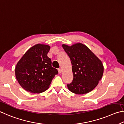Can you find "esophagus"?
<instances>
[{"label": "esophagus", "instance_id": "1", "mask_svg": "<svg viewBox=\"0 0 124 124\" xmlns=\"http://www.w3.org/2000/svg\"><path fill=\"white\" fill-rule=\"evenodd\" d=\"M62 72V69H58V72L59 73H61Z\"/></svg>", "mask_w": 124, "mask_h": 124}]
</instances>
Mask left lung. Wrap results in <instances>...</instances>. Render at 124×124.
Segmentation results:
<instances>
[{
  "instance_id": "8db88e82",
  "label": "left lung",
  "mask_w": 124,
  "mask_h": 124,
  "mask_svg": "<svg viewBox=\"0 0 124 124\" xmlns=\"http://www.w3.org/2000/svg\"><path fill=\"white\" fill-rule=\"evenodd\" d=\"M62 46L72 64L73 79L68 84L69 90L79 95L92 92L103 76L104 68L101 60L82 43L72 46L62 44Z\"/></svg>"
}]
</instances>
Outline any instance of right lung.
I'll use <instances>...</instances> for the list:
<instances>
[{"label":"right lung","instance_id":"add662e5","mask_svg":"<svg viewBox=\"0 0 124 124\" xmlns=\"http://www.w3.org/2000/svg\"><path fill=\"white\" fill-rule=\"evenodd\" d=\"M49 45L38 43L25 52L15 68L16 79L22 87L31 93H41L49 88L58 70L47 56Z\"/></svg>","mask_w":124,"mask_h":124}]
</instances>
